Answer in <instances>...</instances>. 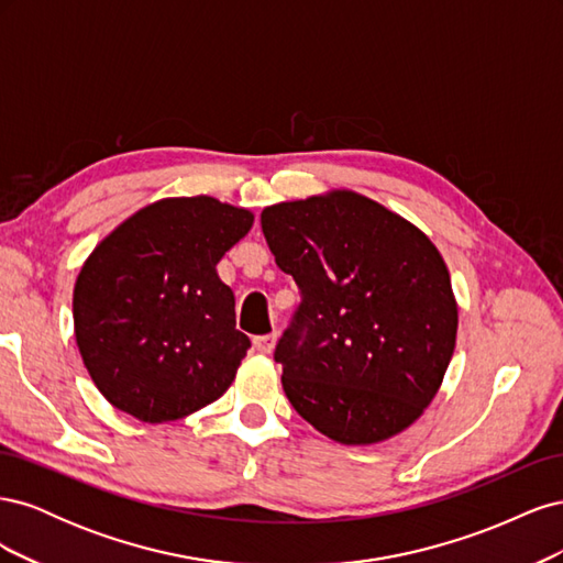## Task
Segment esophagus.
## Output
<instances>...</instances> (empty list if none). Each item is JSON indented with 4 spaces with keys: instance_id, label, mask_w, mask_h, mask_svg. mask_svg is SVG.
Returning <instances> with one entry per match:
<instances>
[{
    "instance_id": "1",
    "label": "esophagus",
    "mask_w": 563,
    "mask_h": 563,
    "mask_svg": "<svg viewBox=\"0 0 563 563\" xmlns=\"http://www.w3.org/2000/svg\"><path fill=\"white\" fill-rule=\"evenodd\" d=\"M275 343H277V333H267V335H255L253 338V347L258 350L261 354H269L272 350H275Z\"/></svg>"
}]
</instances>
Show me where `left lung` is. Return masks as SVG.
Returning a JSON list of instances; mask_svg holds the SVG:
<instances>
[{"label":"left lung","instance_id":"1","mask_svg":"<svg viewBox=\"0 0 563 563\" xmlns=\"http://www.w3.org/2000/svg\"><path fill=\"white\" fill-rule=\"evenodd\" d=\"M261 225L302 298L275 350L288 401L347 446L404 432L455 347L457 305L437 246L350 190L275 203Z\"/></svg>","mask_w":563,"mask_h":563}]
</instances>
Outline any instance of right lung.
Wrapping results in <instances>:
<instances>
[{"mask_svg": "<svg viewBox=\"0 0 563 563\" xmlns=\"http://www.w3.org/2000/svg\"><path fill=\"white\" fill-rule=\"evenodd\" d=\"M251 225V211L213 197H172L93 249L75 284V338L119 411L178 420L232 385L251 340L234 329V294L216 265Z\"/></svg>", "mask_w": 563, "mask_h": 563, "instance_id": "add662e5", "label": "right lung"}]
</instances>
